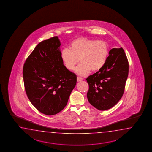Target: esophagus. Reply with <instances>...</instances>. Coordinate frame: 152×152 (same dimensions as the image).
Returning a JSON list of instances; mask_svg holds the SVG:
<instances>
[{
  "label": "esophagus",
  "mask_w": 152,
  "mask_h": 152,
  "mask_svg": "<svg viewBox=\"0 0 152 152\" xmlns=\"http://www.w3.org/2000/svg\"><path fill=\"white\" fill-rule=\"evenodd\" d=\"M83 80V79L82 77H77V82H79V81H81Z\"/></svg>",
  "instance_id": "esophagus-1"
}]
</instances>
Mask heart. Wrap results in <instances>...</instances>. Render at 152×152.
<instances>
[{"mask_svg": "<svg viewBox=\"0 0 152 152\" xmlns=\"http://www.w3.org/2000/svg\"><path fill=\"white\" fill-rule=\"evenodd\" d=\"M109 48L107 42L81 37L73 40L69 49H63L61 58L65 67L72 71L79 61L80 64L75 69L81 76L87 75L91 71H99L107 61Z\"/></svg>", "mask_w": 152, "mask_h": 152, "instance_id": "b5f03b06", "label": "heart"}]
</instances>
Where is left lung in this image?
Listing matches in <instances>:
<instances>
[{"label":"left lung","instance_id":"8db88e82","mask_svg":"<svg viewBox=\"0 0 152 152\" xmlns=\"http://www.w3.org/2000/svg\"><path fill=\"white\" fill-rule=\"evenodd\" d=\"M102 68L86 79L89 103L98 110H107L123 96L129 72V63L122 48H113Z\"/></svg>","mask_w":152,"mask_h":152}]
</instances>
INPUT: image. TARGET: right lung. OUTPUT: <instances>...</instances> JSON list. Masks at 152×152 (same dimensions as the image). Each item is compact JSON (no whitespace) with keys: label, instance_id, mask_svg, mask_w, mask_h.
Here are the masks:
<instances>
[{"label":"right lung","instance_id":"obj_1","mask_svg":"<svg viewBox=\"0 0 152 152\" xmlns=\"http://www.w3.org/2000/svg\"><path fill=\"white\" fill-rule=\"evenodd\" d=\"M58 36L43 41L26 60L23 69L26 94L36 109L54 115L64 109L77 83V76L65 67Z\"/></svg>","mask_w":152,"mask_h":152}]
</instances>
